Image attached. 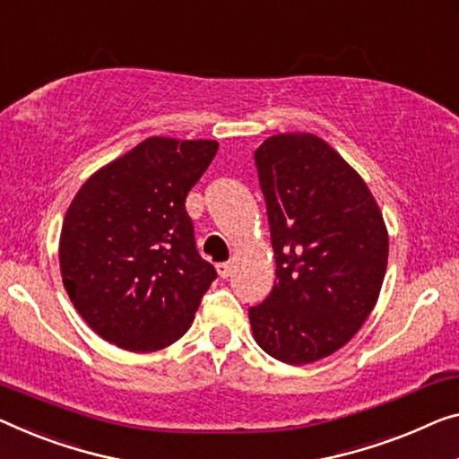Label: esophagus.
Returning a JSON list of instances; mask_svg holds the SVG:
<instances>
[{
  "mask_svg": "<svg viewBox=\"0 0 459 459\" xmlns=\"http://www.w3.org/2000/svg\"><path fill=\"white\" fill-rule=\"evenodd\" d=\"M216 272H218V276H221V278H229L230 276V264L229 262L218 264L216 265Z\"/></svg>",
  "mask_w": 459,
  "mask_h": 459,
  "instance_id": "34e87169",
  "label": "esophagus"
}]
</instances>
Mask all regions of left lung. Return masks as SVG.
Instances as JSON below:
<instances>
[{
    "label": "left lung",
    "instance_id": "obj_1",
    "mask_svg": "<svg viewBox=\"0 0 459 459\" xmlns=\"http://www.w3.org/2000/svg\"><path fill=\"white\" fill-rule=\"evenodd\" d=\"M276 282L251 307L253 338L300 367L354 338L377 305L389 235L371 189L325 140L278 134L255 150Z\"/></svg>",
    "mask_w": 459,
    "mask_h": 459
}]
</instances>
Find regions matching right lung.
<instances>
[{
    "label": "right lung",
    "instance_id": "1",
    "mask_svg": "<svg viewBox=\"0 0 459 459\" xmlns=\"http://www.w3.org/2000/svg\"><path fill=\"white\" fill-rule=\"evenodd\" d=\"M216 150L214 140L152 135L74 195L59 270L67 297L102 340L154 352L189 330L216 270L195 249L186 200Z\"/></svg>",
    "mask_w": 459,
    "mask_h": 459
}]
</instances>
